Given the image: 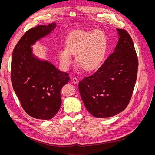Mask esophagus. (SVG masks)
<instances>
[{
	"instance_id": "1",
	"label": "esophagus",
	"mask_w": 155,
	"mask_h": 155,
	"mask_svg": "<svg viewBox=\"0 0 155 155\" xmlns=\"http://www.w3.org/2000/svg\"><path fill=\"white\" fill-rule=\"evenodd\" d=\"M71 81H72L73 83L74 84H78V80H77V78H75V77H73V78H71Z\"/></svg>"
}]
</instances>
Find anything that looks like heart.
<instances>
[{"mask_svg": "<svg viewBox=\"0 0 155 155\" xmlns=\"http://www.w3.org/2000/svg\"><path fill=\"white\" fill-rule=\"evenodd\" d=\"M107 46V36L102 31L76 30L67 37L64 49L58 51V58L62 67L67 69L72 62L71 55H75L79 67L92 72L101 67Z\"/></svg>", "mask_w": 155, "mask_h": 155, "instance_id": "b5f03b06", "label": "heart"}]
</instances>
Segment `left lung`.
<instances>
[{
    "label": "left lung",
    "mask_w": 155,
    "mask_h": 155,
    "mask_svg": "<svg viewBox=\"0 0 155 155\" xmlns=\"http://www.w3.org/2000/svg\"><path fill=\"white\" fill-rule=\"evenodd\" d=\"M116 30L119 38L114 51L94 75L78 84L87 110L97 118L110 117L123 111L137 78L138 60L133 40L126 31Z\"/></svg>",
    "instance_id": "obj_1"
}]
</instances>
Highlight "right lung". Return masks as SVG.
Wrapping results in <instances>:
<instances>
[{
  "instance_id": "add662e5",
  "label": "right lung",
  "mask_w": 155,
  "mask_h": 155,
  "mask_svg": "<svg viewBox=\"0 0 155 155\" xmlns=\"http://www.w3.org/2000/svg\"><path fill=\"white\" fill-rule=\"evenodd\" d=\"M56 22L38 26L25 32L15 45L12 56L11 81L21 106L30 116L53 118L61 104L60 91L70 80L69 74L32 53V45L51 33Z\"/></svg>"
}]
</instances>
